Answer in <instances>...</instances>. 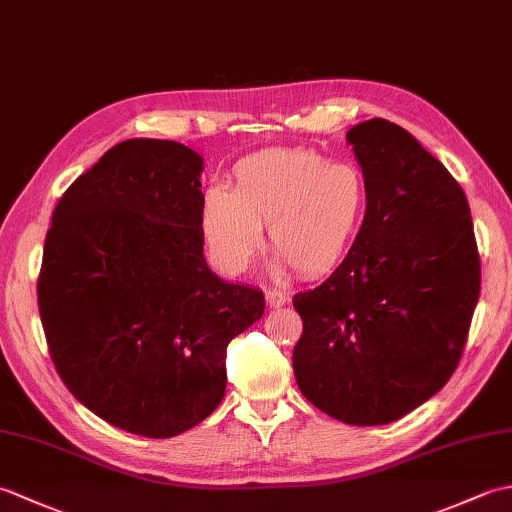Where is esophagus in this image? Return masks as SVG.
<instances>
[{
  "label": "esophagus",
  "mask_w": 512,
  "mask_h": 512,
  "mask_svg": "<svg viewBox=\"0 0 512 512\" xmlns=\"http://www.w3.org/2000/svg\"><path fill=\"white\" fill-rule=\"evenodd\" d=\"M286 301H288L286 290H279V288H268V290H266V303H268L270 308L284 306Z\"/></svg>",
  "instance_id": "34e87169"
}]
</instances>
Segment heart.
I'll return each instance as SVG.
<instances>
[{"label":"heart","instance_id":"b5f03b06","mask_svg":"<svg viewBox=\"0 0 512 512\" xmlns=\"http://www.w3.org/2000/svg\"><path fill=\"white\" fill-rule=\"evenodd\" d=\"M365 204V180L354 165L312 149L273 147L237 162L231 191H206L200 226L224 273L246 270L268 224L270 250L297 275L321 277L350 250Z\"/></svg>","mask_w":512,"mask_h":512}]
</instances>
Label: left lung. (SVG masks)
I'll return each mask as SVG.
<instances>
[{"mask_svg": "<svg viewBox=\"0 0 512 512\" xmlns=\"http://www.w3.org/2000/svg\"><path fill=\"white\" fill-rule=\"evenodd\" d=\"M367 211L339 268L292 306L303 321L292 367L314 407L372 427L447 385L480 299L466 195L407 129L372 118L347 134Z\"/></svg>", "mask_w": 512, "mask_h": 512, "instance_id": "obj_1", "label": "left lung"}]
</instances>
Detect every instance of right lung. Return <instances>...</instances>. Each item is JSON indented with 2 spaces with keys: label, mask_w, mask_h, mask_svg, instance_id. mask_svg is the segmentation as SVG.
Wrapping results in <instances>:
<instances>
[{
  "label": "right lung",
  "mask_w": 512,
  "mask_h": 512,
  "mask_svg": "<svg viewBox=\"0 0 512 512\" xmlns=\"http://www.w3.org/2000/svg\"><path fill=\"white\" fill-rule=\"evenodd\" d=\"M202 158L134 138L76 178L52 213L37 301L63 385L96 416L173 438L211 416L226 347L262 319V290L202 255Z\"/></svg>",
  "instance_id": "right-lung-1"
}]
</instances>
